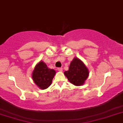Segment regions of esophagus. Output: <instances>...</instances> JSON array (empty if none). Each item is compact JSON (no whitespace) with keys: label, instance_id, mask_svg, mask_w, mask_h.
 Masks as SVG:
<instances>
[{"label":"esophagus","instance_id":"1","mask_svg":"<svg viewBox=\"0 0 123 123\" xmlns=\"http://www.w3.org/2000/svg\"><path fill=\"white\" fill-rule=\"evenodd\" d=\"M57 69L59 72H62V68H58Z\"/></svg>","mask_w":123,"mask_h":123}]
</instances>
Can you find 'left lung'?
Masks as SVG:
<instances>
[{
    "label": "left lung",
    "mask_w": 123,
    "mask_h": 123,
    "mask_svg": "<svg viewBox=\"0 0 123 123\" xmlns=\"http://www.w3.org/2000/svg\"><path fill=\"white\" fill-rule=\"evenodd\" d=\"M64 75L73 85L81 86L88 77L89 71L82 61L75 58L70 64L68 71L64 72Z\"/></svg>",
    "instance_id": "1"
}]
</instances>
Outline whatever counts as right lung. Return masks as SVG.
<instances>
[{"instance_id":"right-lung-1","label":"right lung","mask_w":123,"mask_h":123,"mask_svg":"<svg viewBox=\"0 0 123 123\" xmlns=\"http://www.w3.org/2000/svg\"><path fill=\"white\" fill-rule=\"evenodd\" d=\"M55 73V70L48 68L44 62L40 61L35 67L32 78L40 88L45 89L51 85Z\"/></svg>"}]
</instances>
